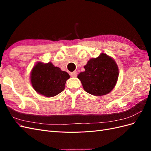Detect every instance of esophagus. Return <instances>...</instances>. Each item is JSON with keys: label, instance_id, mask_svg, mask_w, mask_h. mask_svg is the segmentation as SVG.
<instances>
[{"label": "esophagus", "instance_id": "obj_1", "mask_svg": "<svg viewBox=\"0 0 151 151\" xmlns=\"http://www.w3.org/2000/svg\"><path fill=\"white\" fill-rule=\"evenodd\" d=\"M70 76L72 77H76L77 76V72L74 71V72H72L70 73Z\"/></svg>", "mask_w": 151, "mask_h": 151}]
</instances>
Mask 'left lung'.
<instances>
[{
	"instance_id": "obj_1",
	"label": "left lung",
	"mask_w": 151,
	"mask_h": 151,
	"mask_svg": "<svg viewBox=\"0 0 151 151\" xmlns=\"http://www.w3.org/2000/svg\"><path fill=\"white\" fill-rule=\"evenodd\" d=\"M84 72L77 76L84 89L94 96H103L111 92L118 77V68L113 59L102 53L97 58H91L84 67Z\"/></svg>"
}]
</instances>
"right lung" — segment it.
Here are the masks:
<instances>
[{
  "mask_svg": "<svg viewBox=\"0 0 151 151\" xmlns=\"http://www.w3.org/2000/svg\"><path fill=\"white\" fill-rule=\"evenodd\" d=\"M69 78L67 72L55 67L51 62H38L31 73L32 86L38 94L46 97H53L60 93Z\"/></svg>",
  "mask_w": 151,
  "mask_h": 151,
  "instance_id": "1",
  "label": "right lung"
}]
</instances>
